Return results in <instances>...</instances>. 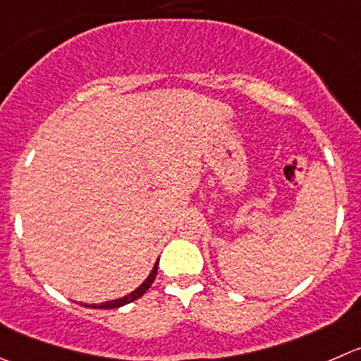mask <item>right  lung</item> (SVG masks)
<instances>
[{
	"instance_id": "add662e5",
	"label": "right lung",
	"mask_w": 361,
	"mask_h": 361,
	"mask_svg": "<svg viewBox=\"0 0 361 361\" xmlns=\"http://www.w3.org/2000/svg\"><path fill=\"white\" fill-rule=\"evenodd\" d=\"M157 269H159V259H157L155 266H153V269H152V271H149L148 277H146V281L142 282V284L139 286L137 289H134V291H132L130 295L123 296V298L109 300V302L99 303V305H86V307H93V309H118V307H123V305H127V303L135 302V300L141 298V296L145 295V293L148 291L149 288H152L153 281H155V277H157ZM82 305H84V303H82Z\"/></svg>"
}]
</instances>
